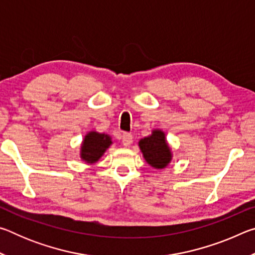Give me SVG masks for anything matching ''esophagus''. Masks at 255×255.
I'll use <instances>...</instances> for the list:
<instances>
[{"label": "esophagus", "instance_id": "esophagus-1", "mask_svg": "<svg viewBox=\"0 0 255 255\" xmlns=\"http://www.w3.org/2000/svg\"><path fill=\"white\" fill-rule=\"evenodd\" d=\"M122 141L124 146H129L132 143V135L129 132H124L122 136Z\"/></svg>", "mask_w": 255, "mask_h": 255}]
</instances>
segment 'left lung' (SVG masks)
<instances>
[{
  "label": "left lung",
  "mask_w": 255,
  "mask_h": 255,
  "mask_svg": "<svg viewBox=\"0 0 255 255\" xmlns=\"http://www.w3.org/2000/svg\"><path fill=\"white\" fill-rule=\"evenodd\" d=\"M139 147L146 162L156 169H163L171 161L170 148L165 141V135L161 130H154L149 137L140 139Z\"/></svg>",
  "instance_id": "1"
}]
</instances>
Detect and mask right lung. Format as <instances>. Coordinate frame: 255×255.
Masks as SVG:
<instances>
[{
    "instance_id": "obj_1",
    "label": "right lung",
    "mask_w": 255,
    "mask_h": 255,
    "mask_svg": "<svg viewBox=\"0 0 255 255\" xmlns=\"http://www.w3.org/2000/svg\"><path fill=\"white\" fill-rule=\"evenodd\" d=\"M111 144V139L105 133L91 131L85 136L82 145L81 156L89 163L97 162Z\"/></svg>"
}]
</instances>
